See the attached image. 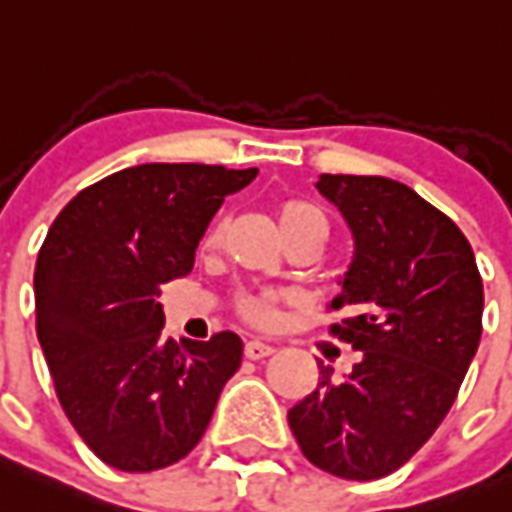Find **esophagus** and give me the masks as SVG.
<instances>
[{
  "label": "esophagus",
  "instance_id": "1",
  "mask_svg": "<svg viewBox=\"0 0 512 512\" xmlns=\"http://www.w3.org/2000/svg\"><path fill=\"white\" fill-rule=\"evenodd\" d=\"M275 352L272 344H264L259 339H251V342H245V358L248 360H261V358H269Z\"/></svg>",
  "mask_w": 512,
  "mask_h": 512
}]
</instances>
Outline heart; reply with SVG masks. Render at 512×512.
<instances>
[{
    "instance_id": "1",
    "label": "heart",
    "mask_w": 512,
    "mask_h": 512,
    "mask_svg": "<svg viewBox=\"0 0 512 512\" xmlns=\"http://www.w3.org/2000/svg\"><path fill=\"white\" fill-rule=\"evenodd\" d=\"M312 221L326 227V216L312 202L285 200L277 205V224L283 232L301 227V224H312ZM221 235H224V224H221V219H216L205 232V245H216ZM235 312L248 326L272 328L277 323V304L267 293H240L235 299Z\"/></svg>"
}]
</instances>
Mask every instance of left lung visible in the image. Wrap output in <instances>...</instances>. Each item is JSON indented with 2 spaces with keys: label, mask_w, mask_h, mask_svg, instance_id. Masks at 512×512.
Returning <instances> with one entry per match:
<instances>
[{
  "label": "left lung",
  "mask_w": 512,
  "mask_h": 512,
  "mask_svg": "<svg viewBox=\"0 0 512 512\" xmlns=\"http://www.w3.org/2000/svg\"><path fill=\"white\" fill-rule=\"evenodd\" d=\"M318 189L355 237L328 334L360 352L344 379L288 411L312 465L347 481L395 473L438 430L481 342L483 283L462 229L414 189L382 176H331Z\"/></svg>",
  "instance_id": "left-lung-1"
}]
</instances>
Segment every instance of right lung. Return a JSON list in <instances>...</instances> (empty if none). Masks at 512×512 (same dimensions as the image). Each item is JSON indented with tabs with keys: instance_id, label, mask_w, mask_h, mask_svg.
Returning a JSON list of instances; mask_svg holds the SVG:
<instances>
[{
	"instance_id": "add662e5",
	"label": "right lung",
	"mask_w": 512,
	"mask_h": 512,
	"mask_svg": "<svg viewBox=\"0 0 512 512\" xmlns=\"http://www.w3.org/2000/svg\"><path fill=\"white\" fill-rule=\"evenodd\" d=\"M259 170L149 162L66 202L34 269L37 336L61 408L106 465L149 473L184 459L211 422L243 342L162 336L160 288L186 275L224 197Z\"/></svg>"
}]
</instances>
